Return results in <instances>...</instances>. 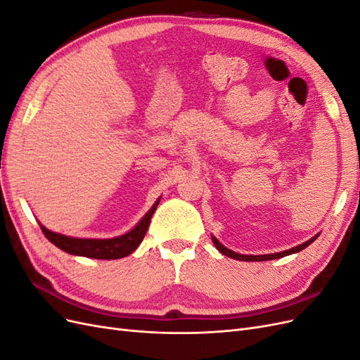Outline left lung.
I'll return each mask as SVG.
<instances>
[{"instance_id": "8db88e82", "label": "left lung", "mask_w": 360, "mask_h": 360, "mask_svg": "<svg viewBox=\"0 0 360 360\" xmlns=\"http://www.w3.org/2000/svg\"><path fill=\"white\" fill-rule=\"evenodd\" d=\"M320 236V233L319 234H315L314 237H311L309 240H307L304 243H302V245H297V246H294V248H291V249H287V250H282V252H275V254H266V255H243V254H237V252H234V250H231V249H228V248H225L219 240H217V238L214 237V236H212V240H213V243H214V246H216V249L219 250L221 254H224V255H226V257H230V258H234V259H238V261H267V259H276V258H282V257H287V255H291V254H296V252H300L302 249H304V248H308L315 238H317Z\"/></svg>"}]
</instances>
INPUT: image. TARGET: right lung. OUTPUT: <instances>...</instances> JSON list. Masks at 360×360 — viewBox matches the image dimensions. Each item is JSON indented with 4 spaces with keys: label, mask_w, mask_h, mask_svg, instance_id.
<instances>
[{
    "label": "right lung",
    "mask_w": 360,
    "mask_h": 360,
    "mask_svg": "<svg viewBox=\"0 0 360 360\" xmlns=\"http://www.w3.org/2000/svg\"><path fill=\"white\" fill-rule=\"evenodd\" d=\"M160 198L151 205V209L143 216L132 230L111 238H89V237H72L61 233H56L49 230L45 225H40L43 234L46 236L51 243L60 248L64 252L76 257H86V258H96V259H118L124 258L135 252L136 248L143 242V238L148 230V225L153 216L156 207Z\"/></svg>",
    "instance_id": "1"
}]
</instances>
